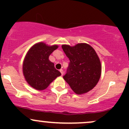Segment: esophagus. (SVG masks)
Masks as SVG:
<instances>
[{"label":"esophagus","mask_w":129,"mask_h":129,"mask_svg":"<svg viewBox=\"0 0 129 129\" xmlns=\"http://www.w3.org/2000/svg\"><path fill=\"white\" fill-rule=\"evenodd\" d=\"M60 73H61V75H63V70L60 69Z\"/></svg>","instance_id":"34e87169"}]
</instances>
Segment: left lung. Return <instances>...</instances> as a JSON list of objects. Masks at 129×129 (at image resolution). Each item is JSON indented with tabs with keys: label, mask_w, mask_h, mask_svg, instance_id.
<instances>
[{
	"label": "left lung",
	"mask_w": 129,
	"mask_h": 129,
	"mask_svg": "<svg viewBox=\"0 0 129 129\" xmlns=\"http://www.w3.org/2000/svg\"><path fill=\"white\" fill-rule=\"evenodd\" d=\"M62 47L70 60L63 79L76 94L89 92L97 84L102 72L101 60L95 50L86 43L74 46L62 45Z\"/></svg>",
	"instance_id": "obj_1"
}]
</instances>
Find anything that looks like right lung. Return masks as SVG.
<instances>
[{"label":"right lung","instance_id":"obj_1","mask_svg":"<svg viewBox=\"0 0 129 129\" xmlns=\"http://www.w3.org/2000/svg\"><path fill=\"white\" fill-rule=\"evenodd\" d=\"M58 47L57 45H48L44 42L34 44L28 50L22 65L23 74L30 86L38 90L48 87L61 73L54 67L49 57Z\"/></svg>","mask_w":129,"mask_h":129}]
</instances>
